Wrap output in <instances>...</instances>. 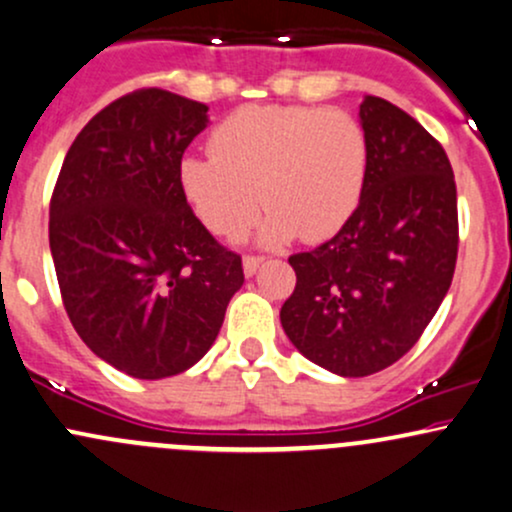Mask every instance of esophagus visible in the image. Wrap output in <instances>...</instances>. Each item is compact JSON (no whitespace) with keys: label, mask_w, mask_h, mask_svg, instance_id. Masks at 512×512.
<instances>
[{"label":"esophagus","mask_w":512,"mask_h":512,"mask_svg":"<svg viewBox=\"0 0 512 512\" xmlns=\"http://www.w3.org/2000/svg\"><path fill=\"white\" fill-rule=\"evenodd\" d=\"M262 262H264V257H252V255L245 257V260H243V272H245V276L257 274V269H260Z\"/></svg>","instance_id":"1"}]
</instances>
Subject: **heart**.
<instances>
[{
  "mask_svg": "<svg viewBox=\"0 0 512 512\" xmlns=\"http://www.w3.org/2000/svg\"><path fill=\"white\" fill-rule=\"evenodd\" d=\"M209 151L182 156L178 185L216 236L243 233L262 202V245L317 243L342 231L366 190V132L337 108L248 105L211 132Z\"/></svg>",
  "mask_w": 512,
  "mask_h": 512,
  "instance_id": "b5f03b06",
  "label": "heart"
}]
</instances>
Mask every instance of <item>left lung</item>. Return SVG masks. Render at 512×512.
<instances>
[{
    "label": "left lung",
    "mask_w": 512,
    "mask_h": 512,
    "mask_svg": "<svg viewBox=\"0 0 512 512\" xmlns=\"http://www.w3.org/2000/svg\"><path fill=\"white\" fill-rule=\"evenodd\" d=\"M361 204L332 240L291 255L296 289L281 327L308 361L363 378L399 361L443 303L457 262L450 161L414 117L366 96Z\"/></svg>",
    "instance_id": "1"
}]
</instances>
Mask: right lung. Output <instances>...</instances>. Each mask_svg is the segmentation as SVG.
Listing matches in <instances>:
<instances>
[{
	"mask_svg": "<svg viewBox=\"0 0 512 512\" xmlns=\"http://www.w3.org/2000/svg\"><path fill=\"white\" fill-rule=\"evenodd\" d=\"M209 108L146 88L69 146L50 202V252L76 334L139 380L192 368L214 344L243 264L192 214L178 166Z\"/></svg>",
	"mask_w": 512,
	"mask_h": 512,
	"instance_id": "1",
	"label": "right lung"
}]
</instances>
